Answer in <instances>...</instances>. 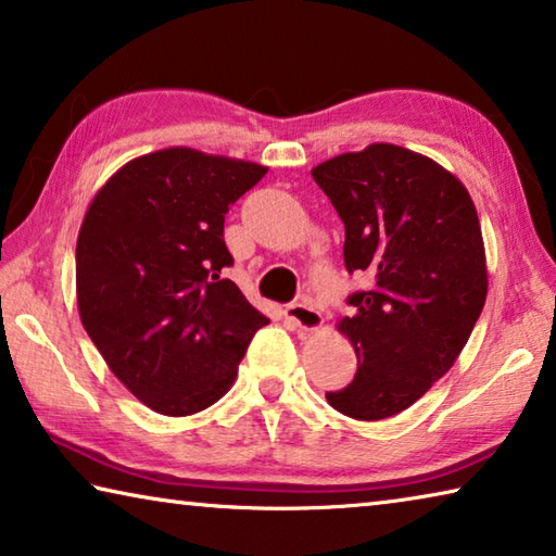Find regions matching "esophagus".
<instances>
[{"instance_id": "esophagus-1", "label": "esophagus", "mask_w": 556, "mask_h": 556, "mask_svg": "<svg viewBox=\"0 0 556 556\" xmlns=\"http://www.w3.org/2000/svg\"><path fill=\"white\" fill-rule=\"evenodd\" d=\"M287 318L294 324L299 331H318L324 326L321 312H316L312 301H296V304L287 306Z\"/></svg>"}]
</instances>
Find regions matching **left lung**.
Returning a JSON list of instances; mask_svg holds the SVG:
<instances>
[{
    "label": "left lung",
    "mask_w": 556,
    "mask_h": 556,
    "mask_svg": "<svg viewBox=\"0 0 556 556\" xmlns=\"http://www.w3.org/2000/svg\"><path fill=\"white\" fill-rule=\"evenodd\" d=\"M345 225L348 271L368 291L338 321L357 355L348 388L326 400L345 417L388 419L451 370L488 294L481 223L466 186L425 154L370 144L312 168Z\"/></svg>",
    "instance_id": "1"
}]
</instances>
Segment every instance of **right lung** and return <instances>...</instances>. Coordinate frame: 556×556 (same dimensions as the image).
Returning a JSON list of instances; mask_svg holds the SVG:
<instances>
[{"instance_id": "add662e5", "label": "right lung", "mask_w": 556, "mask_h": 556, "mask_svg": "<svg viewBox=\"0 0 556 556\" xmlns=\"http://www.w3.org/2000/svg\"><path fill=\"white\" fill-rule=\"evenodd\" d=\"M267 166L168 147L137 156L90 201L75 294L108 368L149 409L188 417L218 402L269 318L220 271L230 205Z\"/></svg>"}]
</instances>
